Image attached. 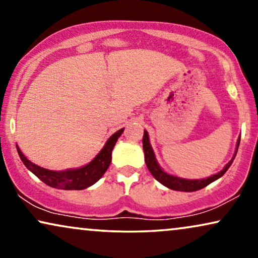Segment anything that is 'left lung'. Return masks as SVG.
I'll use <instances>...</instances> for the list:
<instances>
[{
    "mask_svg": "<svg viewBox=\"0 0 258 258\" xmlns=\"http://www.w3.org/2000/svg\"><path fill=\"white\" fill-rule=\"evenodd\" d=\"M239 141H241V137H239L237 141V146H236L235 155H234V157L230 160V162L227 163V165H225V167L222 169L220 172L210 176V177L202 178V179H185V178H181V177H176V176L169 175L165 171L162 170L161 167L157 163L156 157H155L154 150H153V148H151L150 142H149V136H148V133L146 132V130H144L143 140H142L143 150H144V161H146V164H147L148 169H149V171L151 172V175H153L158 182L167 186V188L172 189V190H178V191H186V192L196 191V190H200V189L204 188V186L209 185L210 183L216 181V179L222 177V176L225 174V171L230 168L231 163L234 162L236 154H237Z\"/></svg>",
    "mask_w": 258,
    "mask_h": 258,
    "instance_id": "left-lung-1",
    "label": "left lung"
}]
</instances>
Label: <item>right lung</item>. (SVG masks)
<instances>
[{"instance_id": "add662e5", "label": "right lung", "mask_w": 258, "mask_h": 258, "mask_svg": "<svg viewBox=\"0 0 258 258\" xmlns=\"http://www.w3.org/2000/svg\"><path fill=\"white\" fill-rule=\"evenodd\" d=\"M123 130H124L123 128L119 129L118 132L110 136L102 150L89 164L84 165L82 168L68 169L64 171L48 170V169L38 167L24 156L19 147L16 148L23 164L47 185L63 190H82L96 183L107 171L111 162V151L114 149L118 137L122 135Z\"/></svg>"}]
</instances>
